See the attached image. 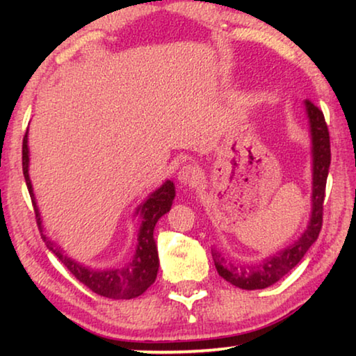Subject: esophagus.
<instances>
[{"instance_id": "1", "label": "esophagus", "mask_w": 356, "mask_h": 356, "mask_svg": "<svg viewBox=\"0 0 356 356\" xmlns=\"http://www.w3.org/2000/svg\"><path fill=\"white\" fill-rule=\"evenodd\" d=\"M177 179L182 185H188V186H195L196 184H200L201 180V171L200 168L195 165H185L179 170L177 172Z\"/></svg>"}]
</instances>
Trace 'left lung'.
<instances>
[{
  "label": "left lung",
  "mask_w": 356,
  "mask_h": 356,
  "mask_svg": "<svg viewBox=\"0 0 356 356\" xmlns=\"http://www.w3.org/2000/svg\"><path fill=\"white\" fill-rule=\"evenodd\" d=\"M305 106L312 136V212L308 227L297 242L256 265H236L227 262L221 256V252L212 250V257L218 275L236 287L254 291V289H265L275 284L303 259L322 229L325 186H327L331 161L330 134L322 110H318L311 100H306Z\"/></svg>",
  "instance_id": "obj_1"
}]
</instances>
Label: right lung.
Wrapping results in <instances>:
<instances>
[{"label": "right lung", "instance_id": "right-lung-1", "mask_svg": "<svg viewBox=\"0 0 356 356\" xmlns=\"http://www.w3.org/2000/svg\"><path fill=\"white\" fill-rule=\"evenodd\" d=\"M22 161H23V176L26 180V186L31 196L35 220L40 229V236L44 238L47 248L55 254L59 261L64 264V267L75 276V278L81 282V284L91 289L94 293L102 295L106 298L114 300H130L135 297H140L147 289L154 284L156 278V272H159V252H156L155 240H154V227L161 216L166 212H170L172 206V200L176 196V190H174V184L171 180L155 190L146 201H144L140 207H138L136 213H141V227L140 234H138V245L135 256L131 261L119 268H108V270H94L84 265L75 262L74 259L65 256L63 250L53 243L50 238L44 236L42 231V221L40 213L38 209V202H35L33 185L29 180L28 166H29V149H28V131L23 136V147H22Z\"/></svg>", "mask_w": 356, "mask_h": 356}]
</instances>
